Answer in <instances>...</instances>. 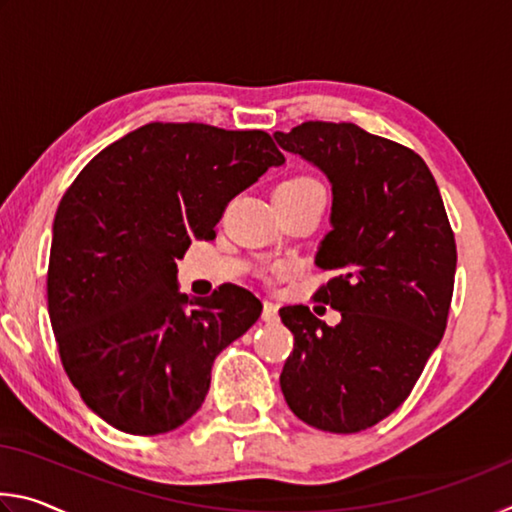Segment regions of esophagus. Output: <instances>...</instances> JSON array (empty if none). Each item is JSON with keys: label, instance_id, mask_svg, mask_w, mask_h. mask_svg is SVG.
<instances>
[{"label": "esophagus", "instance_id": "obj_1", "mask_svg": "<svg viewBox=\"0 0 512 512\" xmlns=\"http://www.w3.org/2000/svg\"><path fill=\"white\" fill-rule=\"evenodd\" d=\"M262 318H264V323H277V320H280V314H277V305H273V302L266 300Z\"/></svg>", "mask_w": 512, "mask_h": 512}]
</instances>
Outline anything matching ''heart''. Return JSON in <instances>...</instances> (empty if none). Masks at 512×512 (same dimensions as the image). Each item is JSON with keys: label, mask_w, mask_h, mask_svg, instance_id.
Returning <instances> with one entry per match:
<instances>
[{"label": "heart", "mask_w": 512, "mask_h": 512, "mask_svg": "<svg viewBox=\"0 0 512 512\" xmlns=\"http://www.w3.org/2000/svg\"><path fill=\"white\" fill-rule=\"evenodd\" d=\"M307 185H316L314 183V180H311V178H291V180H284V183L280 185V187H307ZM280 187H277V189H280Z\"/></svg>", "instance_id": "1"}]
</instances>
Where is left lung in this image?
<instances>
[{
    "label": "left lung",
    "mask_w": 512,
    "mask_h": 512,
    "mask_svg": "<svg viewBox=\"0 0 512 512\" xmlns=\"http://www.w3.org/2000/svg\"><path fill=\"white\" fill-rule=\"evenodd\" d=\"M275 140L332 183L316 264L334 277L316 300L341 311L329 327L305 305L280 309L293 334L280 386L302 422L357 433L409 397L443 339L454 232L429 167L406 146L345 121H305Z\"/></svg>",
    "instance_id": "left-lung-1"
}]
</instances>
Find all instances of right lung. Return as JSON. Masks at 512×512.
<instances>
[{
  "label": "right lung",
  "mask_w": 512,
  "mask_h": 512,
  "mask_svg": "<svg viewBox=\"0 0 512 512\" xmlns=\"http://www.w3.org/2000/svg\"><path fill=\"white\" fill-rule=\"evenodd\" d=\"M282 162L264 131L153 121L69 185L54 219L49 318L69 381L101 420L158 436L201 409L216 354L253 327L262 302L237 284L187 298L176 259L214 239L225 205Z\"/></svg>",
  "instance_id": "obj_1"
}]
</instances>
